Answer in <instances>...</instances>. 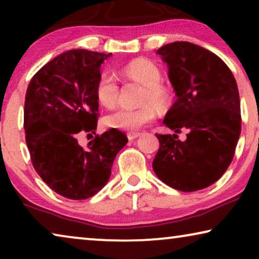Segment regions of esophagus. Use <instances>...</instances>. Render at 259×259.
Instances as JSON below:
<instances>
[{
	"instance_id": "esophagus-1",
	"label": "esophagus",
	"mask_w": 259,
	"mask_h": 259,
	"mask_svg": "<svg viewBox=\"0 0 259 259\" xmlns=\"http://www.w3.org/2000/svg\"><path fill=\"white\" fill-rule=\"evenodd\" d=\"M139 136H140V133H138V132H128V133H127V138H128V140L137 139V138Z\"/></svg>"
}]
</instances>
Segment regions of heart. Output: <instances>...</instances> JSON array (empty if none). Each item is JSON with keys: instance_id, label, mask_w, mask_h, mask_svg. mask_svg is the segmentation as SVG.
<instances>
[{"instance_id": "obj_1", "label": "heart", "mask_w": 259, "mask_h": 259, "mask_svg": "<svg viewBox=\"0 0 259 259\" xmlns=\"http://www.w3.org/2000/svg\"><path fill=\"white\" fill-rule=\"evenodd\" d=\"M121 73L131 80L138 81L145 86L141 101L144 106L139 108L119 107L105 118L106 126L121 131H138L151 122L155 116L157 108H164L168 104L171 93L161 81V70L157 63L145 58H138L127 62ZM95 97L104 107H113L118 101L119 84L112 73H102L95 84Z\"/></svg>"}]
</instances>
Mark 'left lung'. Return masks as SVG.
Here are the masks:
<instances>
[{
    "label": "left lung",
    "instance_id": "left-lung-1",
    "mask_svg": "<svg viewBox=\"0 0 259 259\" xmlns=\"http://www.w3.org/2000/svg\"><path fill=\"white\" fill-rule=\"evenodd\" d=\"M167 63L177 100L162 123L180 133L155 134L158 153L152 166L166 185L183 192L203 190L217 182L231 164L242 128L235 76L213 53L186 41L157 51Z\"/></svg>",
    "mask_w": 259,
    "mask_h": 259
}]
</instances>
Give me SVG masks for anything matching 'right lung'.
<instances>
[{"label": "right lung", "instance_id": "add662e5", "mask_svg": "<svg viewBox=\"0 0 259 259\" xmlns=\"http://www.w3.org/2000/svg\"><path fill=\"white\" fill-rule=\"evenodd\" d=\"M112 54L72 49L56 56L31 77L24 101V132L33 166L53 191L81 200L98 193L111 177L113 161L127 144L126 134L111 128L94 133L99 102L95 84L101 63Z\"/></svg>", "mask_w": 259, "mask_h": 259}]
</instances>
